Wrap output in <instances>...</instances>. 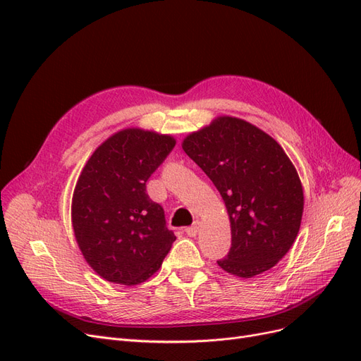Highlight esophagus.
I'll return each instance as SVG.
<instances>
[{
  "instance_id": "obj_1",
  "label": "esophagus",
  "mask_w": 361,
  "mask_h": 361,
  "mask_svg": "<svg viewBox=\"0 0 361 361\" xmlns=\"http://www.w3.org/2000/svg\"><path fill=\"white\" fill-rule=\"evenodd\" d=\"M185 232H187L188 236H195V235H197V232H199V221H195L192 226L185 228Z\"/></svg>"
}]
</instances>
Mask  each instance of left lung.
I'll return each instance as SVG.
<instances>
[{"label":"left lung","mask_w":361,"mask_h":361,"mask_svg":"<svg viewBox=\"0 0 361 361\" xmlns=\"http://www.w3.org/2000/svg\"><path fill=\"white\" fill-rule=\"evenodd\" d=\"M182 147L220 191L232 247L216 260L250 279L274 267L298 235L304 195L293 164L277 141L236 117H218L183 140Z\"/></svg>","instance_id":"left-lung-1"}]
</instances>
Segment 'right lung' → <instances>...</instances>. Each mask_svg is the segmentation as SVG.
<instances>
[{"label": "right lung", "mask_w": 361, "mask_h": 361, "mask_svg": "<svg viewBox=\"0 0 361 361\" xmlns=\"http://www.w3.org/2000/svg\"><path fill=\"white\" fill-rule=\"evenodd\" d=\"M176 141L152 130L123 129L97 147L72 199V224L84 259L102 279L138 285L159 269L174 243L146 182Z\"/></svg>", "instance_id": "1"}]
</instances>
